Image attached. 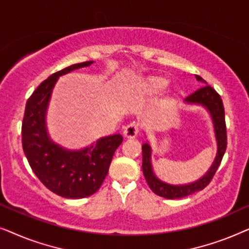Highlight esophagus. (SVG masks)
Segmentation results:
<instances>
[{
	"instance_id": "1",
	"label": "esophagus",
	"mask_w": 249,
	"mask_h": 249,
	"mask_svg": "<svg viewBox=\"0 0 249 249\" xmlns=\"http://www.w3.org/2000/svg\"><path fill=\"white\" fill-rule=\"evenodd\" d=\"M138 132H139V124L136 121H132L124 128V135L128 138H134L138 135Z\"/></svg>"
}]
</instances>
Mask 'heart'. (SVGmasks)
Instances as JSON below:
<instances>
[{
	"label": "heart",
	"mask_w": 249,
	"mask_h": 249,
	"mask_svg": "<svg viewBox=\"0 0 249 249\" xmlns=\"http://www.w3.org/2000/svg\"><path fill=\"white\" fill-rule=\"evenodd\" d=\"M166 86V81L161 78H152L145 85V89L148 93H159Z\"/></svg>",
	"instance_id": "obj_1"
}]
</instances>
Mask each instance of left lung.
<instances>
[{
	"mask_svg": "<svg viewBox=\"0 0 249 249\" xmlns=\"http://www.w3.org/2000/svg\"><path fill=\"white\" fill-rule=\"evenodd\" d=\"M196 76V79L202 81L204 86L197 89L186 98L187 103H197L202 104L209 110L211 117H212L214 130H215V137L217 142V154L214 160L212 166L207 171V173L198 181L189 183V185L182 186H173L168 183L162 182L161 180L156 178L152 169L151 163V146L147 142L142 145V172H144L145 179L147 181L149 188L154 192L156 195L164 197L168 199H177L182 198V197L189 196L192 194L203 190L211 182L214 175L219 169L222 161V158L227 149V127H226V118H224V107L222 98L216 90L207 85L202 77Z\"/></svg>",
	"mask_w": 249,
	"mask_h": 249,
	"instance_id": "1",
	"label": "left lung"
}]
</instances>
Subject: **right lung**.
I'll use <instances>...</instances> for the list:
<instances>
[{
  "instance_id": "right-lung-1",
  "label": "right lung",
  "mask_w": 249,
  "mask_h": 249,
  "mask_svg": "<svg viewBox=\"0 0 249 249\" xmlns=\"http://www.w3.org/2000/svg\"><path fill=\"white\" fill-rule=\"evenodd\" d=\"M91 63L72 64L50 76L28 98L23 114L22 148L30 168L47 189L66 198H84L96 193L107 175L115 149L124 141L117 134L98 139L81 151H67L47 135L46 108L57 78Z\"/></svg>"
}]
</instances>
